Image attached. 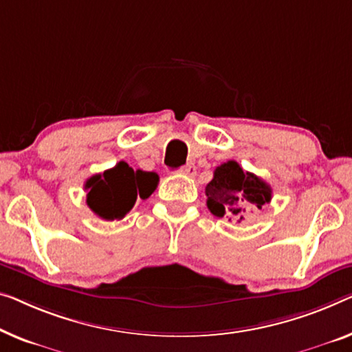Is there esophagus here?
<instances>
[{
  "label": "esophagus",
  "mask_w": 352,
  "mask_h": 352,
  "mask_svg": "<svg viewBox=\"0 0 352 352\" xmlns=\"http://www.w3.org/2000/svg\"><path fill=\"white\" fill-rule=\"evenodd\" d=\"M180 174L188 175V177H194V175H196V166H194L192 162H190V164H186V166H183L180 169Z\"/></svg>",
  "instance_id": "esophagus-1"
}]
</instances>
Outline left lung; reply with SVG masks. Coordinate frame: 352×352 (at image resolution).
Wrapping results in <instances>:
<instances>
[{
  "instance_id": "8db88e82",
  "label": "left lung",
  "mask_w": 352,
  "mask_h": 352,
  "mask_svg": "<svg viewBox=\"0 0 352 352\" xmlns=\"http://www.w3.org/2000/svg\"><path fill=\"white\" fill-rule=\"evenodd\" d=\"M207 207L214 217L240 223L248 208H262L272 199V188L258 175L245 172L237 161H228L213 172L206 186Z\"/></svg>"
}]
</instances>
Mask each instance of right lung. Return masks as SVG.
Returning a JSON list of instances; mask_svg holds the SVG:
<instances>
[{"label":"right lung","instance_id":"1","mask_svg":"<svg viewBox=\"0 0 352 352\" xmlns=\"http://www.w3.org/2000/svg\"><path fill=\"white\" fill-rule=\"evenodd\" d=\"M156 172L134 170L124 161L85 182L87 206L106 221L122 219L138 199L150 197L158 186Z\"/></svg>","mask_w":352,"mask_h":352}]
</instances>
